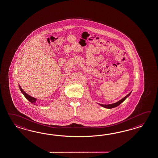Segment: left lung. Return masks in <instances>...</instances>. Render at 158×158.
<instances>
[{
    "instance_id": "1",
    "label": "left lung",
    "mask_w": 158,
    "mask_h": 158,
    "mask_svg": "<svg viewBox=\"0 0 158 158\" xmlns=\"http://www.w3.org/2000/svg\"><path fill=\"white\" fill-rule=\"evenodd\" d=\"M131 92L129 93L127 95L125 96V97H124L123 99H122L121 100H120L119 101H118V102H116L115 103H113V104H99L100 106H101L102 107H103L106 108H112L116 107H117V106H118L119 105L121 104L123 102H124L125 99L128 98V96L130 95V94H131Z\"/></svg>"
}]
</instances>
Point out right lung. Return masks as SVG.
<instances>
[{
  "label": "right lung",
  "instance_id": "obj_1",
  "mask_svg": "<svg viewBox=\"0 0 158 158\" xmlns=\"http://www.w3.org/2000/svg\"><path fill=\"white\" fill-rule=\"evenodd\" d=\"M19 87L20 90L21 91V92H22V93L24 95V96H25V98L27 99V100H28L29 102H30L31 103H33L34 104H36V102L37 99H36L35 98L32 97V96H30V95H29L28 94H27V93H25V92L23 91L20 85H19Z\"/></svg>",
  "mask_w": 158,
  "mask_h": 158
}]
</instances>
